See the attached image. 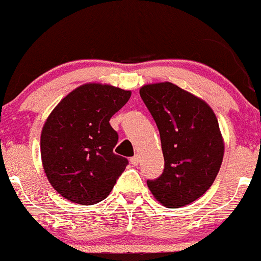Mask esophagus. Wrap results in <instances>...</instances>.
Listing matches in <instances>:
<instances>
[{
    "mask_svg": "<svg viewBox=\"0 0 261 261\" xmlns=\"http://www.w3.org/2000/svg\"><path fill=\"white\" fill-rule=\"evenodd\" d=\"M139 162H141V156H139L138 154H137V155H134V156H132V158H130V163L133 165H138Z\"/></svg>",
    "mask_w": 261,
    "mask_h": 261,
    "instance_id": "obj_1",
    "label": "esophagus"
}]
</instances>
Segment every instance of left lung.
<instances>
[{"label":"left lung","instance_id":"left-lung-1","mask_svg":"<svg viewBox=\"0 0 261 261\" xmlns=\"http://www.w3.org/2000/svg\"><path fill=\"white\" fill-rule=\"evenodd\" d=\"M143 102L161 134L164 170L148 180L154 198L167 208H180L212 187L224 156L217 116L206 102L170 82L145 85Z\"/></svg>","mask_w":261,"mask_h":261}]
</instances>
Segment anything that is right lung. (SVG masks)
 <instances>
[{
  "label": "right lung",
  "mask_w": 261,
  "mask_h": 261,
  "mask_svg": "<svg viewBox=\"0 0 261 261\" xmlns=\"http://www.w3.org/2000/svg\"><path fill=\"white\" fill-rule=\"evenodd\" d=\"M132 92L100 83H86L56 106L42 128L41 158L47 179L58 194L93 205L109 195L127 167L113 153L118 134L109 119Z\"/></svg>",
  "instance_id": "1"
}]
</instances>
